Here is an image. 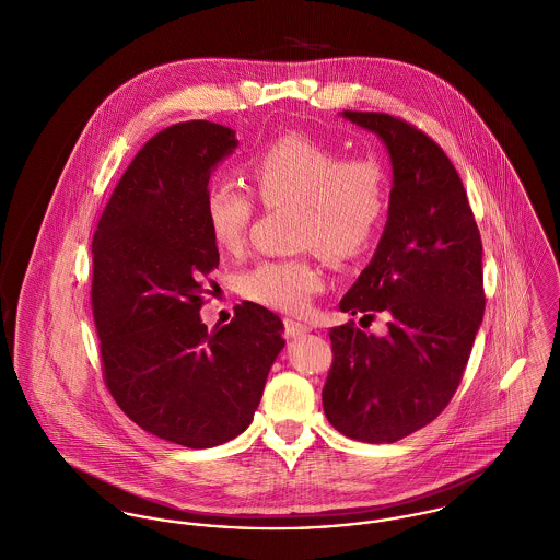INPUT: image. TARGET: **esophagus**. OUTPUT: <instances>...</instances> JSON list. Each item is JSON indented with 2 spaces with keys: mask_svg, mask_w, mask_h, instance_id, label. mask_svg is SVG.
<instances>
[{
  "mask_svg": "<svg viewBox=\"0 0 560 560\" xmlns=\"http://www.w3.org/2000/svg\"><path fill=\"white\" fill-rule=\"evenodd\" d=\"M311 329H313V327H311L308 323L291 319V317L284 319V331H287L289 338H300L302 334H306V331H311Z\"/></svg>",
  "mask_w": 560,
  "mask_h": 560,
  "instance_id": "esophagus-1",
  "label": "esophagus"
}]
</instances>
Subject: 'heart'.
<instances>
[{
	"mask_svg": "<svg viewBox=\"0 0 560 560\" xmlns=\"http://www.w3.org/2000/svg\"><path fill=\"white\" fill-rule=\"evenodd\" d=\"M247 180L256 200L273 209H293V243L304 247L289 258L258 260L240 278L241 295L280 313H306L323 289L317 252L331 265L364 258L380 240L390 183L373 155H347L304 131H287L247 160ZM256 213L247 189L215 178L205 191V222L215 247L240 254Z\"/></svg>",
	"mask_w": 560,
	"mask_h": 560,
	"instance_id": "obj_1",
	"label": "heart"
}]
</instances>
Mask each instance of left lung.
Here are the masks:
<instances>
[{"label": "left lung", "instance_id": "left-lung-1", "mask_svg": "<svg viewBox=\"0 0 560 560\" xmlns=\"http://www.w3.org/2000/svg\"><path fill=\"white\" fill-rule=\"evenodd\" d=\"M388 147L395 185L371 265L342 313L388 317V334L331 327L323 409L334 429L393 444L435 420L457 393L485 313L482 243L464 183L442 147L399 116L342 112Z\"/></svg>", "mask_w": 560, "mask_h": 560}]
</instances>
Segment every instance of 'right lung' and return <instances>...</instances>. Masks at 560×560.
Returning <instances> with one entry per match:
<instances>
[{"instance_id": "obj_1", "label": "right lung", "mask_w": 560, "mask_h": 560, "mask_svg": "<svg viewBox=\"0 0 560 560\" xmlns=\"http://www.w3.org/2000/svg\"><path fill=\"white\" fill-rule=\"evenodd\" d=\"M237 144L233 129L209 120L163 129L120 176L92 237L103 382L136 424L187 448L247 429L284 347L282 320L252 302L229 325L200 320L220 262L205 191Z\"/></svg>"}]
</instances>
